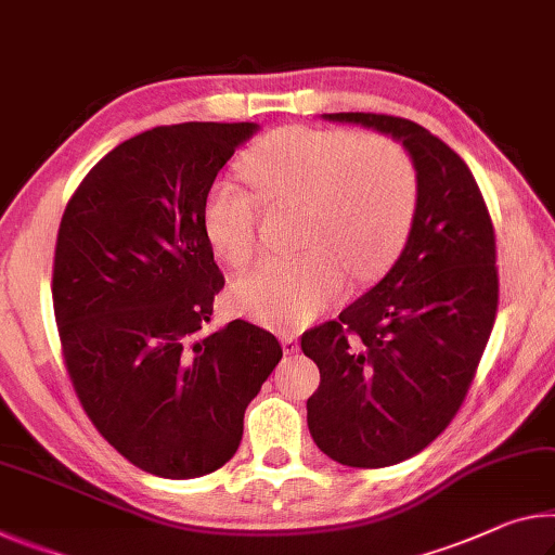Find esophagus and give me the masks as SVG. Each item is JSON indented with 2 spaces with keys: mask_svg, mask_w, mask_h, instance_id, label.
Listing matches in <instances>:
<instances>
[{
  "mask_svg": "<svg viewBox=\"0 0 555 555\" xmlns=\"http://www.w3.org/2000/svg\"><path fill=\"white\" fill-rule=\"evenodd\" d=\"M279 340H281V348H284V353L292 356L298 350V340H296L294 333H281Z\"/></svg>",
  "mask_w": 555,
  "mask_h": 555,
  "instance_id": "esophagus-1",
  "label": "esophagus"
}]
</instances>
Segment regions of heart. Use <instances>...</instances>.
Listing matches in <instances>:
<instances>
[{"mask_svg": "<svg viewBox=\"0 0 555 555\" xmlns=\"http://www.w3.org/2000/svg\"><path fill=\"white\" fill-rule=\"evenodd\" d=\"M244 170L271 202H306L301 244L292 259H269L232 288L234 306L269 328L296 331L338 304L348 271L383 274L408 240L417 209V172L388 140L348 130L284 128L244 157ZM261 202L232 178L217 180L202 207L215 251L232 267L259 249Z\"/></svg>", "mask_w": 555, "mask_h": 555, "instance_id": "1", "label": "heart"}]
</instances>
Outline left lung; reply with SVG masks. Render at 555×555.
<instances>
[{
    "label": "left lung",
    "instance_id": "8db88e82",
    "mask_svg": "<svg viewBox=\"0 0 555 555\" xmlns=\"http://www.w3.org/2000/svg\"><path fill=\"white\" fill-rule=\"evenodd\" d=\"M388 135L417 172V209L388 274L301 336L321 371L313 442L348 467H390L433 442L467 395L499 304L496 242L467 163L417 122L323 113Z\"/></svg>",
    "mask_w": 555,
    "mask_h": 555
}]
</instances>
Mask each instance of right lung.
<instances>
[{
  "mask_svg": "<svg viewBox=\"0 0 555 555\" xmlns=\"http://www.w3.org/2000/svg\"><path fill=\"white\" fill-rule=\"evenodd\" d=\"M257 130H145L93 165L61 219L51 294L68 375L95 429L155 477L195 479L230 462L246 404L284 356L240 319L202 333L224 286L202 207Z\"/></svg>",
  "mask_w": 555,
  "mask_h": 555,
  "instance_id": "right-lung-1",
  "label": "right lung"
}]
</instances>
